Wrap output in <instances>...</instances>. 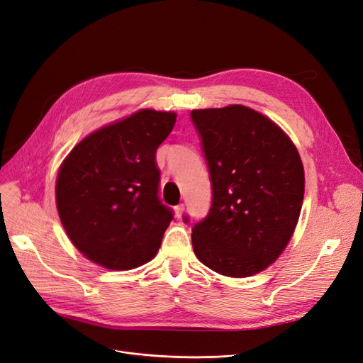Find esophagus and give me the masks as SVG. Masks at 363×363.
Segmentation results:
<instances>
[{
	"mask_svg": "<svg viewBox=\"0 0 363 363\" xmlns=\"http://www.w3.org/2000/svg\"><path fill=\"white\" fill-rule=\"evenodd\" d=\"M174 211H175V215H177V218H182V215H183V212H184V204L175 206Z\"/></svg>",
	"mask_w": 363,
	"mask_h": 363,
	"instance_id": "34e87169",
	"label": "esophagus"
}]
</instances>
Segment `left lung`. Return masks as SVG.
Masks as SVG:
<instances>
[{"instance_id":"8db88e82","label":"left lung","mask_w":363,"mask_h":363,"mask_svg":"<svg viewBox=\"0 0 363 363\" xmlns=\"http://www.w3.org/2000/svg\"><path fill=\"white\" fill-rule=\"evenodd\" d=\"M191 118L212 182L211 211L192 228L195 256L223 276H255L276 262L298 223V151L276 123L245 106L200 108Z\"/></svg>"}]
</instances>
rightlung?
I'll return each mask as SVG.
<instances>
[{
	"label": "right lung",
	"instance_id": "right-lung-1",
	"mask_svg": "<svg viewBox=\"0 0 363 363\" xmlns=\"http://www.w3.org/2000/svg\"><path fill=\"white\" fill-rule=\"evenodd\" d=\"M175 118L142 108L86 136L60 164L57 212L86 259L125 271L156 256L174 218L157 195L156 151Z\"/></svg>",
	"mask_w": 363,
	"mask_h": 363
}]
</instances>
